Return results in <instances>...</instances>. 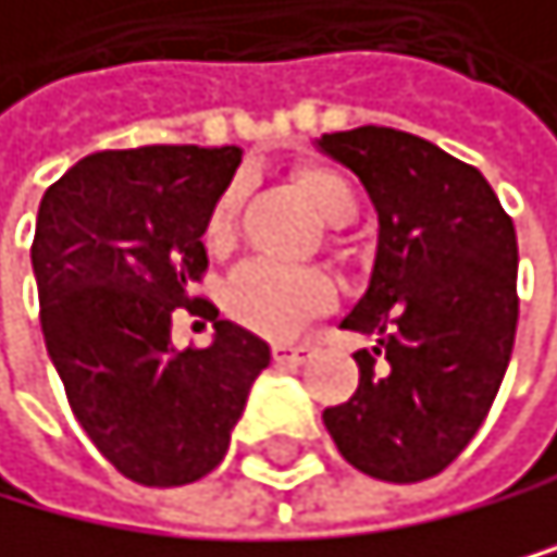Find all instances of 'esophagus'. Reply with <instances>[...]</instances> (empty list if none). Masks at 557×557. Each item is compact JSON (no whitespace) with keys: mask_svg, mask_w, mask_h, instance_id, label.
<instances>
[{"mask_svg":"<svg viewBox=\"0 0 557 557\" xmlns=\"http://www.w3.org/2000/svg\"><path fill=\"white\" fill-rule=\"evenodd\" d=\"M308 358H312V347L308 344H273L276 364H305Z\"/></svg>","mask_w":557,"mask_h":557,"instance_id":"34e87169","label":"esophagus"}]
</instances>
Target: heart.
<instances>
[{
	"mask_svg": "<svg viewBox=\"0 0 557 557\" xmlns=\"http://www.w3.org/2000/svg\"><path fill=\"white\" fill-rule=\"evenodd\" d=\"M295 185L312 202V210L326 224H347L358 213V189L344 171L330 164H301L295 171ZM235 213L238 189L231 185L213 199V207L202 224L207 249L227 252L235 242ZM333 298V284L319 270L308 267H276V262H249L227 284L224 305L235 322L262 336H290L305 319L319 315Z\"/></svg>",
	"mask_w": 557,
	"mask_h": 557,
	"instance_id": "heart-1",
	"label": "heart"
}]
</instances>
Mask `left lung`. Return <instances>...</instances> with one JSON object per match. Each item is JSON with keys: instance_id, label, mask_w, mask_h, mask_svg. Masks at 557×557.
<instances>
[{"instance_id": "8db88e82", "label": "left lung", "mask_w": 557, "mask_h": 557, "mask_svg": "<svg viewBox=\"0 0 557 557\" xmlns=\"http://www.w3.org/2000/svg\"><path fill=\"white\" fill-rule=\"evenodd\" d=\"M315 147L355 171L379 213L368 290L341 322L375 344L355 355V396L322 421L368 478H435L478 435L512 358V216L478 168L421 136L361 125Z\"/></svg>"}]
</instances>
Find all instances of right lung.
<instances>
[{"label":"right lung","instance_id":"1","mask_svg":"<svg viewBox=\"0 0 557 557\" xmlns=\"http://www.w3.org/2000/svg\"><path fill=\"white\" fill-rule=\"evenodd\" d=\"M238 147H136L84 157L37 210L30 262L48 358L79 428L122 478L193 484L224 460L270 347L213 312V344H171L207 273L202 224Z\"/></svg>","mask_w":557,"mask_h":557}]
</instances>
